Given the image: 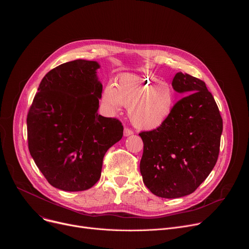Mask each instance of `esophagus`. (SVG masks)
I'll return each mask as SVG.
<instances>
[{"instance_id": "esophagus-1", "label": "esophagus", "mask_w": 249, "mask_h": 249, "mask_svg": "<svg viewBox=\"0 0 249 249\" xmlns=\"http://www.w3.org/2000/svg\"><path fill=\"white\" fill-rule=\"evenodd\" d=\"M133 133H134L133 130H131V129H129V128H125V129H124V136H125V137L130 136V135H132Z\"/></svg>"}]
</instances>
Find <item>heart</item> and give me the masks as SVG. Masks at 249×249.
Returning <instances> with one entry per match:
<instances>
[{"label":"heart","instance_id":"obj_1","mask_svg":"<svg viewBox=\"0 0 249 249\" xmlns=\"http://www.w3.org/2000/svg\"><path fill=\"white\" fill-rule=\"evenodd\" d=\"M103 102L113 111L122 106L129 108V117L133 125L142 130H155L162 126L170 117L175 96L166 83L146 75L127 74L116 84L106 86Z\"/></svg>","mask_w":249,"mask_h":249}]
</instances>
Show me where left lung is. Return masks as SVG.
I'll list each match as a JSON object with an SVG mask.
<instances>
[{
    "label": "left lung",
    "instance_id": "left-lung-1",
    "mask_svg": "<svg viewBox=\"0 0 249 249\" xmlns=\"http://www.w3.org/2000/svg\"><path fill=\"white\" fill-rule=\"evenodd\" d=\"M172 88L186 96L162 126L139 134L143 181L153 194L168 199L193 193L207 178L218 160L223 132L218 105L203 81L180 72Z\"/></svg>",
    "mask_w": 249,
    "mask_h": 249
}]
</instances>
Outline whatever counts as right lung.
Instances as JSON below:
<instances>
[{
  "label": "right lung",
  "mask_w": 249,
  "mask_h": 249,
  "mask_svg": "<svg viewBox=\"0 0 249 249\" xmlns=\"http://www.w3.org/2000/svg\"><path fill=\"white\" fill-rule=\"evenodd\" d=\"M95 61L64 63L42 79L29 108V153L47 181L84 191L100 178L103 157L123 136L122 123L97 113L102 85Z\"/></svg>",
  "instance_id": "obj_1"
}]
</instances>
